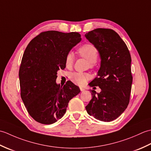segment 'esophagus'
I'll return each instance as SVG.
<instances>
[{
  "mask_svg": "<svg viewBox=\"0 0 151 151\" xmlns=\"http://www.w3.org/2000/svg\"><path fill=\"white\" fill-rule=\"evenodd\" d=\"M80 89H81V91H85V88H82V87H81L80 88Z\"/></svg>",
  "mask_w": 151,
  "mask_h": 151,
  "instance_id": "34e87169",
  "label": "esophagus"
}]
</instances>
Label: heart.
I'll list each match as a JSON object with an SVG mask.
<instances>
[{
    "label": "heart",
    "mask_w": 151,
    "mask_h": 151,
    "mask_svg": "<svg viewBox=\"0 0 151 151\" xmlns=\"http://www.w3.org/2000/svg\"><path fill=\"white\" fill-rule=\"evenodd\" d=\"M78 52L81 56L85 58L90 62L91 66H93L97 62L99 57V51L93 45L85 44L78 49ZM75 61V56L72 52L67 54L65 58V65L67 68H70ZM91 76L87 73L75 72L70 75V80L74 84L79 86H83L86 84Z\"/></svg>",
    "instance_id": "1"
}]
</instances>
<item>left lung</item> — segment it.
I'll return each instance as SVG.
<instances>
[{
	"instance_id": "1",
	"label": "left lung",
	"mask_w": 151,
	"mask_h": 151,
	"mask_svg": "<svg viewBox=\"0 0 151 151\" xmlns=\"http://www.w3.org/2000/svg\"><path fill=\"white\" fill-rule=\"evenodd\" d=\"M85 36L97 48L101 59L97 76L89 83L91 87L99 86L101 91L91 90L92 99L86 111L99 121L110 122L120 116L129 103L132 83L130 54L111 29L97 28Z\"/></svg>"
}]
</instances>
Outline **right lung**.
<instances>
[{"instance_id":"1","label":"right lung","mask_w":151,"mask_h":151,"mask_svg":"<svg viewBox=\"0 0 151 151\" xmlns=\"http://www.w3.org/2000/svg\"><path fill=\"white\" fill-rule=\"evenodd\" d=\"M81 41L77 32H43L28 43L19 71L21 97L35 121L54 123L65 114L70 99L81 90L70 81L57 84V71L65 68V58Z\"/></svg>"}]
</instances>
